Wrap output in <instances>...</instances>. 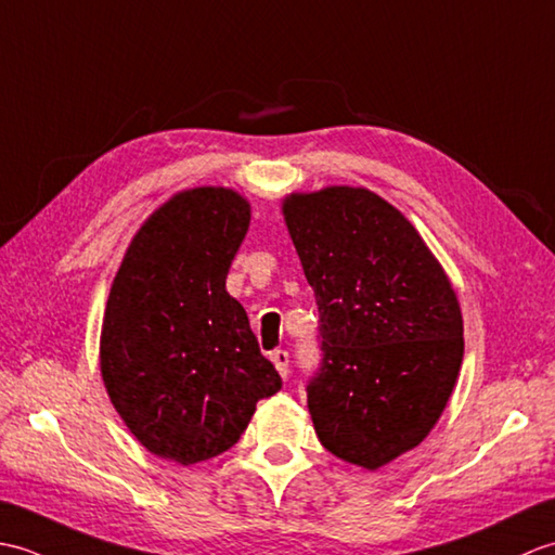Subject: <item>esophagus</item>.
Here are the masks:
<instances>
[{"mask_svg":"<svg viewBox=\"0 0 555 555\" xmlns=\"http://www.w3.org/2000/svg\"><path fill=\"white\" fill-rule=\"evenodd\" d=\"M270 361L275 363V371L280 373V377L287 379V375H289V353L285 349H275L273 353H270Z\"/></svg>","mask_w":555,"mask_h":555,"instance_id":"esophagus-1","label":"esophagus"}]
</instances>
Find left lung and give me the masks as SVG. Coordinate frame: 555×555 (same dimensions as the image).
<instances>
[{"instance_id": "8db88e82", "label": "left lung", "mask_w": 555, "mask_h": 555, "mask_svg": "<svg viewBox=\"0 0 555 555\" xmlns=\"http://www.w3.org/2000/svg\"><path fill=\"white\" fill-rule=\"evenodd\" d=\"M282 216L320 313L315 435L337 459L377 470L447 409L463 363L459 297L421 232L371 190L292 192Z\"/></svg>"}]
</instances>
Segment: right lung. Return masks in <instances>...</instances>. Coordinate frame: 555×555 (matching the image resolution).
<instances>
[{
    "label": "right lung",
    "mask_w": 555,
    "mask_h": 555,
    "mask_svg": "<svg viewBox=\"0 0 555 555\" xmlns=\"http://www.w3.org/2000/svg\"><path fill=\"white\" fill-rule=\"evenodd\" d=\"M251 204L230 188H192L144 220L111 285L100 371L140 444L180 465L220 455L282 379L225 289Z\"/></svg>",
    "instance_id": "obj_1"
}]
</instances>
